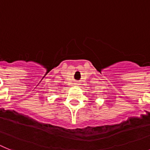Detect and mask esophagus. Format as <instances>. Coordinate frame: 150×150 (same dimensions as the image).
<instances>
[{
  "mask_svg": "<svg viewBox=\"0 0 150 150\" xmlns=\"http://www.w3.org/2000/svg\"><path fill=\"white\" fill-rule=\"evenodd\" d=\"M75 84H76V85H78V84H79V83H78V82H76V83H75Z\"/></svg>",
  "mask_w": 150,
  "mask_h": 150,
  "instance_id": "obj_1",
  "label": "esophagus"
}]
</instances>
